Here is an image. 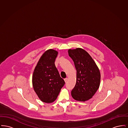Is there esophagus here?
<instances>
[{
    "mask_svg": "<svg viewBox=\"0 0 128 128\" xmlns=\"http://www.w3.org/2000/svg\"><path fill=\"white\" fill-rule=\"evenodd\" d=\"M67 80H68V78H65V79H64V81H65V82H67Z\"/></svg>",
    "mask_w": 128,
    "mask_h": 128,
    "instance_id": "34e87169",
    "label": "esophagus"
}]
</instances>
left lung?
<instances>
[{
    "mask_svg": "<svg viewBox=\"0 0 128 128\" xmlns=\"http://www.w3.org/2000/svg\"><path fill=\"white\" fill-rule=\"evenodd\" d=\"M77 71L76 82L71 92L76 100L85 101L91 99L99 88L100 73L95 62L86 51L77 48L68 50Z\"/></svg>",
    "mask_w": 128,
    "mask_h": 128,
    "instance_id": "1",
    "label": "left lung"
}]
</instances>
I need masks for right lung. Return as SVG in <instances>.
I'll return each instance as SVG.
<instances>
[{
  "label": "right lung",
  "instance_id": "obj_1",
  "mask_svg": "<svg viewBox=\"0 0 128 128\" xmlns=\"http://www.w3.org/2000/svg\"><path fill=\"white\" fill-rule=\"evenodd\" d=\"M58 54L53 49L46 51L38 62L32 75L34 89L38 98L45 103L53 102L65 84L55 66Z\"/></svg>",
  "mask_w": 128,
  "mask_h": 128
}]
</instances>
